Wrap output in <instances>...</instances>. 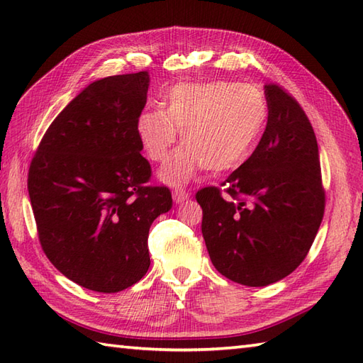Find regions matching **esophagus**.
I'll return each instance as SVG.
<instances>
[{
	"instance_id": "esophagus-1",
	"label": "esophagus",
	"mask_w": 363,
	"mask_h": 363,
	"mask_svg": "<svg viewBox=\"0 0 363 363\" xmlns=\"http://www.w3.org/2000/svg\"><path fill=\"white\" fill-rule=\"evenodd\" d=\"M172 195H173V199H174L176 204L186 201V199L190 196L189 191H186L184 189H176V190H173Z\"/></svg>"
}]
</instances>
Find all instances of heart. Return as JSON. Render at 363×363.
I'll return each instance as SVG.
<instances>
[{
    "label": "heart",
    "instance_id": "b5f03b06",
    "mask_svg": "<svg viewBox=\"0 0 363 363\" xmlns=\"http://www.w3.org/2000/svg\"><path fill=\"white\" fill-rule=\"evenodd\" d=\"M164 104L138 113L135 129L154 162L168 157L181 130L186 145L159 172L160 181L173 187L203 168L223 174L240 167L256 150L268 120L264 94L234 81L176 84Z\"/></svg>",
    "mask_w": 363,
    "mask_h": 363
}]
</instances>
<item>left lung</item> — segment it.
<instances>
[{
	"mask_svg": "<svg viewBox=\"0 0 363 363\" xmlns=\"http://www.w3.org/2000/svg\"><path fill=\"white\" fill-rule=\"evenodd\" d=\"M268 121L248 160L221 189L196 194L213 267L237 284L264 287L284 279L309 252L325 213L318 143L291 95L267 84Z\"/></svg>",
	"mask_w": 363,
	"mask_h": 363,
	"instance_id": "obj_1",
	"label": "left lung"
}]
</instances>
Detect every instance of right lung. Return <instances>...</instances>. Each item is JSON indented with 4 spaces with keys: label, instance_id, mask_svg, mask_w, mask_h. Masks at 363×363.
Masks as SVG:
<instances>
[{
    "label": "right lung",
    "instance_id": "obj_1",
    "mask_svg": "<svg viewBox=\"0 0 363 363\" xmlns=\"http://www.w3.org/2000/svg\"><path fill=\"white\" fill-rule=\"evenodd\" d=\"M148 72L89 84L46 130L28 191L51 264L84 289L117 293L150 268L152 221L173 206L167 187L145 186L151 165L135 123Z\"/></svg>",
    "mask_w": 363,
    "mask_h": 363
}]
</instances>
